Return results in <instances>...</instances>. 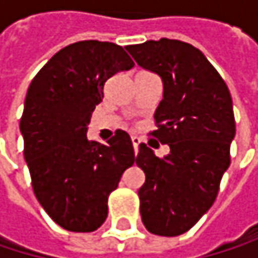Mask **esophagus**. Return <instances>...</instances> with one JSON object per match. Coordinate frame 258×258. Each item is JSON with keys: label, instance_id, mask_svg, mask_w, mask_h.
<instances>
[{"label": "esophagus", "instance_id": "34e87169", "mask_svg": "<svg viewBox=\"0 0 258 258\" xmlns=\"http://www.w3.org/2000/svg\"><path fill=\"white\" fill-rule=\"evenodd\" d=\"M131 142H133V146H134V152H136V155H137V152H139V145L142 143V139L137 137V136H131Z\"/></svg>", "mask_w": 258, "mask_h": 258}]
</instances>
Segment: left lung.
I'll list each match as a JSON object with an SVG mask.
<instances>
[{"instance_id": "left-lung-1", "label": "left lung", "mask_w": 258, "mask_h": 258, "mask_svg": "<svg viewBox=\"0 0 258 258\" xmlns=\"http://www.w3.org/2000/svg\"><path fill=\"white\" fill-rule=\"evenodd\" d=\"M164 85L151 134L169 145L160 158L139 145L136 164L146 180L139 189L146 230L158 236L188 232L214 205L230 166L236 134L230 91L206 56L189 43L161 38L125 47Z\"/></svg>"}]
</instances>
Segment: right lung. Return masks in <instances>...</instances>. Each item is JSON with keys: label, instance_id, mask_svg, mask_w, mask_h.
Instances as JSON below:
<instances>
[{"label": "right lung", "instance_id": "obj_1", "mask_svg": "<svg viewBox=\"0 0 258 258\" xmlns=\"http://www.w3.org/2000/svg\"><path fill=\"white\" fill-rule=\"evenodd\" d=\"M133 67L121 46L85 40L55 53L28 88L21 133L32 189L47 215L69 232H94L106 221L107 199L136 161L124 130L107 145L86 137L104 83Z\"/></svg>", "mask_w": 258, "mask_h": 258}]
</instances>
